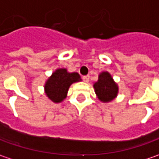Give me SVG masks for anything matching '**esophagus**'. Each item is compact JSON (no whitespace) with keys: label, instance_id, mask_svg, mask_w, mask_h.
<instances>
[{"label":"esophagus","instance_id":"1","mask_svg":"<svg viewBox=\"0 0 159 159\" xmlns=\"http://www.w3.org/2000/svg\"><path fill=\"white\" fill-rule=\"evenodd\" d=\"M89 79H90V75H84L83 76V80L84 81V82H89Z\"/></svg>","mask_w":159,"mask_h":159}]
</instances>
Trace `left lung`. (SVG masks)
Listing matches in <instances>:
<instances>
[{
    "instance_id": "left-lung-1",
    "label": "left lung",
    "mask_w": 159,
    "mask_h": 159,
    "mask_svg": "<svg viewBox=\"0 0 159 159\" xmlns=\"http://www.w3.org/2000/svg\"><path fill=\"white\" fill-rule=\"evenodd\" d=\"M94 89L98 98L101 101H110L116 96L118 88L113 81V78L107 72L101 73L98 82L94 84Z\"/></svg>"
}]
</instances>
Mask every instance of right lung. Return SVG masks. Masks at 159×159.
<instances>
[{
  "mask_svg": "<svg viewBox=\"0 0 159 159\" xmlns=\"http://www.w3.org/2000/svg\"><path fill=\"white\" fill-rule=\"evenodd\" d=\"M80 80L77 73H67L66 69H58L45 84L46 95L54 102H60L66 97L69 86Z\"/></svg>",
  "mask_w": 159,
  "mask_h": 159,
  "instance_id": "1",
  "label": "right lung"
}]
</instances>
